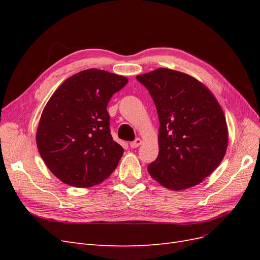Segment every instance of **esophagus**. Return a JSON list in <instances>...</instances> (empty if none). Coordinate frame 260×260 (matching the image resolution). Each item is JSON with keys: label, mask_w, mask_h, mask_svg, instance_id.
Segmentation results:
<instances>
[{"label": "esophagus", "mask_w": 260, "mask_h": 260, "mask_svg": "<svg viewBox=\"0 0 260 260\" xmlns=\"http://www.w3.org/2000/svg\"><path fill=\"white\" fill-rule=\"evenodd\" d=\"M141 143H142V140L137 138L135 141H132V142H130V147L137 148V147H139L141 145Z\"/></svg>", "instance_id": "1"}]
</instances>
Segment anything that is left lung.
I'll use <instances>...</instances> for the list:
<instances>
[{
	"label": "left lung",
	"mask_w": 260,
	"mask_h": 260,
	"mask_svg": "<svg viewBox=\"0 0 260 260\" xmlns=\"http://www.w3.org/2000/svg\"><path fill=\"white\" fill-rule=\"evenodd\" d=\"M154 101L159 119L157 158L148 174L170 190L201 183L224 157L228 128L221 107L205 85L167 68L137 76Z\"/></svg>",
	"instance_id": "obj_1"
}]
</instances>
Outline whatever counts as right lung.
<instances>
[{"instance_id":"right-lung-1","label":"right lung","mask_w":260,"mask_h":260,"mask_svg":"<svg viewBox=\"0 0 260 260\" xmlns=\"http://www.w3.org/2000/svg\"><path fill=\"white\" fill-rule=\"evenodd\" d=\"M127 82L91 68L68 78L51 96L36 139L45 165L64 183L90 187L116 169L123 148L112 138L106 107Z\"/></svg>"}]
</instances>
